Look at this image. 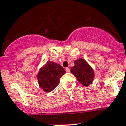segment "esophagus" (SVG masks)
I'll return each instance as SVG.
<instances>
[{"label": "esophagus", "instance_id": "34e87169", "mask_svg": "<svg viewBox=\"0 0 126 126\" xmlns=\"http://www.w3.org/2000/svg\"><path fill=\"white\" fill-rule=\"evenodd\" d=\"M65 70H66V72H67V73H70V69L68 67L66 68V69Z\"/></svg>", "mask_w": 126, "mask_h": 126}]
</instances>
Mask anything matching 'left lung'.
Segmentation results:
<instances>
[{
  "label": "left lung",
  "instance_id": "8db88e82",
  "mask_svg": "<svg viewBox=\"0 0 126 126\" xmlns=\"http://www.w3.org/2000/svg\"><path fill=\"white\" fill-rule=\"evenodd\" d=\"M75 65L71 68V72L77 80L84 86H89L94 79V71L90 64L82 58L74 61Z\"/></svg>",
  "mask_w": 126,
  "mask_h": 126
}]
</instances>
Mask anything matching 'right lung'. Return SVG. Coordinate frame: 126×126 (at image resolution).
Segmentation results:
<instances>
[{"label":"right lung","instance_id":"1","mask_svg":"<svg viewBox=\"0 0 126 126\" xmlns=\"http://www.w3.org/2000/svg\"><path fill=\"white\" fill-rule=\"evenodd\" d=\"M65 74V70L60 64L47 61L40 68L37 75L38 83L44 92L49 93L60 84V78Z\"/></svg>","mask_w":126,"mask_h":126}]
</instances>
